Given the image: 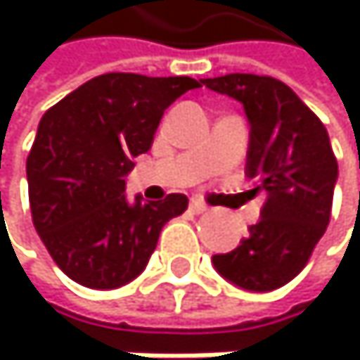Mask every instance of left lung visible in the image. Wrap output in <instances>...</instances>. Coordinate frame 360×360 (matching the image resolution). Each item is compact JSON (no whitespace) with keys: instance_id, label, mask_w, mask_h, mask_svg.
I'll return each instance as SVG.
<instances>
[{"instance_id":"8db88e82","label":"left lung","mask_w":360,"mask_h":360,"mask_svg":"<svg viewBox=\"0 0 360 360\" xmlns=\"http://www.w3.org/2000/svg\"><path fill=\"white\" fill-rule=\"evenodd\" d=\"M190 77L99 75L53 105L27 155L32 220L58 268L90 289L138 278L164 224L188 198L153 186L127 194L134 160L150 148L164 110Z\"/></svg>"}]
</instances>
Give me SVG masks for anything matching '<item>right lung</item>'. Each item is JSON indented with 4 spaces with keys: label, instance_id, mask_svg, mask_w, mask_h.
<instances>
[{
    "label": "right lung",
    "instance_id": "obj_1",
    "mask_svg": "<svg viewBox=\"0 0 360 360\" xmlns=\"http://www.w3.org/2000/svg\"><path fill=\"white\" fill-rule=\"evenodd\" d=\"M205 86L244 105L250 127L246 174L264 190L266 202L250 238L214 255L220 276L248 292H272L292 281L324 235L337 160L324 125L298 94L272 77L231 73Z\"/></svg>",
    "mask_w": 360,
    "mask_h": 360
}]
</instances>
